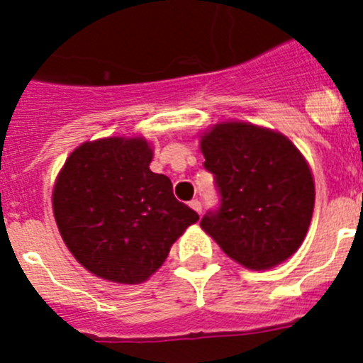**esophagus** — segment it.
I'll list each match as a JSON object with an SVG mask.
<instances>
[{
    "mask_svg": "<svg viewBox=\"0 0 363 363\" xmlns=\"http://www.w3.org/2000/svg\"><path fill=\"white\" fill-rule=\"evenodd\" d=\"M189 205H191L192 209L196 211L198 214H201V201H200V200H192L191 203H189Z\"/></svg>",
    "mask_w": 363,
    "mask_h": 363,
    "instance_id": "esophagus-1",
    "label": "esophagus"
}]
</instances>
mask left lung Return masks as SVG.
<instances>
[{"label":"left lung","instance_id":"left-lung-1","mask_svg":"<svg viewBox=\"0 0 363 363\" xmlns=\"http://www.w3.org/2000/svg\"><path fill=\"white\" fill-rule=\"evenodd\" d=\"M203 167L220 205L200 225L249 269H271L298 251L314 209V182L285 136L251 123L214 125L201 136Z\"/></svg>","mask_w":363,"mask_h":363}]
</instances>
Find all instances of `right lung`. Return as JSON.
I'll return each instance as SVG.
<instances>
[{"label": "right lung", "instance_id": "right-lung-1", "mask_svg": "<svg viewBox=\"0 0 363 363\" xmlns=\"http://www.w3.org/2000/svg\"><path fill=\"white\" fill-rule=\"evenodd\" d=\"M150 160L143 138H105L79 145L57 176V229L74 258L96 277L142 284L200 220L176 200L171 179L150 171Z\"/></svg>", "mask_w": 363, "mask_h": 363}]
</instances>
